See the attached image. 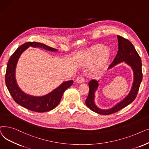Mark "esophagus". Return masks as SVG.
I'll return each instance as SVG.
<instances>
[{
    "instance_id": "obj_1",
    "label": "esophagus",
    "mask_w": 149,
    "mask_h": 149,
    "mask_svg": "<svg viewBox=\"0 0 149 149\" xmlns=\"http://www.w3.org/2000/svg\"><path fill=\"white\" fill-rule=\"evenodd\" d=\"M76 82H78V83H84L85 82V79L84 78V77L82 76H78L76 79Z\"/></svg>"
}]
</instances>
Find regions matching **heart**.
<instances>
[{
  "instance_id": "1",
  "label": "heart",
  "mask_w": 149,
  "mask_h": 149,
  "mask_svg": "<svg viewBox=\"0 0 149 149\" xmlns=\"http://www.w3.org/2000/svg\"><path fill=\"white\" fill-rule=\"evenodd\" d=\"M105 46H102V45H100L96 47L94 49H93V55H92V61L95 59L96 58H97L99 56H100L104 50L105 49ZM109 53H105L104 56H102V61H104L105 60L107 59L109 57Z\"/></svg>"
}]
</instances>
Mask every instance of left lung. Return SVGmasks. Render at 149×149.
<instances>
[{"label":"left lung","instance_id":"left-lung-1","mask_svg":"<svg viewBox=\"0 0 149 149\" xmlns=\"http://www.w3.org/2000/svg\"><path fill=\"white\" fill-rule=\"evenodd\" d=\"M117 37L119 50L116 57L108 68L109 69L121 62H125L131 66L133 70L134 81L129 94L121 102L109 110H102L96 107L94 102V100L95 92L97 88L98 82L96 80H91L88 82L90 90L86 100V104L90 110L103 115H109L116 113L132 103L136 97L140 84L143 79L142 63L139 55L133 44L128 39L119 35H118Z\"/></svg>","mask_w":149,"mask_h":149}]
</instances>
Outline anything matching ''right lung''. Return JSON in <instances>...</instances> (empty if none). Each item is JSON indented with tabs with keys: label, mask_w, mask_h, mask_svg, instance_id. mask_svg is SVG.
<instances>
[{
	"label": "right lung",
	"mask_w": 149,
	"mask_h": 149,
	"mask_svg": "<svg viewBox=\"0 0 149 149\" xmlns=\"http://www.w3.org/2000/svg\"><path fill=\"white\" fill-rule=\"evenodd\" d=\"M29 47L43 48L52 52L57 51L56 49L40 42H28L20 45L11 55L8 62L5 74L6 86L14 101L25 109L39 113L50 111L59 104L63 92L72 86L73 81L71 80L63 82L59 87L44 96L36 97L24 93L16 83L15 69L20 54Z\"/></svg>",
	"instance_id": "obj_1"
}]
</instances>
